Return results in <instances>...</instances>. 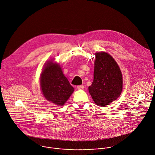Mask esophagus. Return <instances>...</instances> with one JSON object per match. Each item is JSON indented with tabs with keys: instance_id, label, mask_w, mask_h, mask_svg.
Segmentation results:
<instances>
[{
	"instance_id": "34e87169",
	"label": "esophagus",
	"mask_w": 155,
	"mask_h": 155,
	"mask_svg": "<svg viewBox=\"0 0 155 155\" xmlns=\"http://www.w3.org/2000/svg\"><path fill=\"white\" fill-rule=\"evenodd\" d=\"M77 87L79 90H83L84 89V86L83 85H80V86H78Z\"/></svg>"
}]
</instances>
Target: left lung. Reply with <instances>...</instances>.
<instances>
[{"label":"left lung","instance_id":"obj_1","mask_svg":"<svg viewBox=\"0 0 155 155\" xmlns=\"http://www.w3.org/2000/svg\"><path fill=\"white\" fill-rule=\"evenodd\" d=\"M95 56L94 78L89 91L96 105L106 106L122 92V72L117 63L108 53H97Z\"/></svg>","mask_w":155,"mask_h":155}]
</instances>
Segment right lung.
<instances>
[{"instance_id":"1","label":"right lung","mask_w":155,"mask_h":155,"mask_svg":"<svg viewBox=\"0 0 155 155\" xmlns=\"http://www.w3.org/2000/svg\"><path fill=\"white\" fill-rule=\"evenodd\" d=\"M41 77V90L45 97L57 105H63L74 92L73 87L59 64L48 62Z\"/></svg>"}]
</instances>
